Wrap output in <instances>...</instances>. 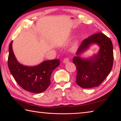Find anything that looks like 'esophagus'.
I'll return each instance as SVG.
<instances>
[{
  "instance_id": "esophagus-1",
  "label": "esophagus",
  "mask_w": 121,
  "mask_h": 121,
  "mask_svg": "<svg viewBox=\"0 0 121 121\" xmlns=\"http://www.w3.org/2000/svg\"><path fill=\"white\" fill-rule=\"evenodd\" d=\"M69 62V57H65L63 60V63H67Z\"/></svg>"
}]
</instances>
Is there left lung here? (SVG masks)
Masks as SVG:
<instances>
[{
  "instance_id": "1",
  "label": "left lung",
  "mask_w": 121,
  "mask_h": 121,
  "mask_svg": "<svg viewBox=\"0 0 121 121\" xmlns=\"http://www.w3.org/2000/svg\"><path fill=\"white\" fill-rule=\"evenodd\" d=\"M92 43L100 46L98 54L90 59L74 57L73 62L77 69L76 82L82 88L98 86L111 72L113 65V43L110 38L100 32L94 34L83 40L76 55H79Z\"/></svg>"
}]
</instances>
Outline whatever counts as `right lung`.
Masks as SVG:
<instances>
[{
  "label": "right lung",
  "instance_id": "obj_1",
  "mask_svg": "<svg viewBox=\"0 0 121 121\" xmlns=\"http://www.w3.org/2000/svg\"><path fill=\"white\" fill-rule=\"evenodd\" d=\"M13 41L9 45L8 66L10 72L19 86L29 92L40 93L50 84L52 71L60 64L59 59L44 61L37 66L29 67L20 64L12 49Z\"/></svg>",
  "mask_w": 121,
  "mask_h": 121
}]
</instances>
